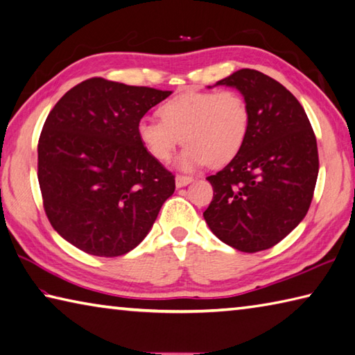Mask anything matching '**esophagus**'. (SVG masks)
Masks as SVG:
<instances>
[{
  "label": "esophagus",
  "mask_w": 355,
  "mask_h": 355,
  "mask_svg": "<svg viewBox=\"0 0 355 355\" xmlns=\"http://www.w3.org/2000/svg\"><path fill=\"white\" fill-rule=\"evenodd\" d=\"M193 180H192V177H187V175H177L175 177V186L177 187H184V186H187L189 183H192Z\"/></svg>",
  "instance_id": "34e87169"
}]
</instances>
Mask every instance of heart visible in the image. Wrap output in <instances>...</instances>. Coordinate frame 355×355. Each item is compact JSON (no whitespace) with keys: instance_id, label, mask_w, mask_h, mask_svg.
Wrapping results in <instances>:
<instances>
[{"instance_id":"heart-1","label":"heart","mask_w":355,"mask_h":355,"mask_svg":"<svg viewBox=\"0 0 355 355\" xmlns=\"http://www.w3.org/2000/svg\"><path fill=\"white\" fill-rule=\"evenodd\" d=\"M158 112L162 120L143 116L137 123L138 140L157 162H168L182 140L186 146L175 163L182 171L229 163L241 150L251 126V110L235 90L180 94Z\"/></svg>"}]
</instances>
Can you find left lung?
I'll return each instance as SVG.
<instances>
[{
  "label": "left lung",
  "instance_id": "left-lung-1",
  "mask_svg": "<svg viewBox=\"0 0 355 355\" xmlns=\"http://www.w3.org/2000/svg\"><path fill=\"white\" fill-rule=\"evenodd\" d=\"M214 86L245 96L251 126L239 154L206 178L214 198L203 217L215 237L237 251H265L309 209L318 175L314 130L295 96L259 71L240 69Z\"/></svg>",
  "mask_w": 355,
  "mask_h": 355
}]
</instances>
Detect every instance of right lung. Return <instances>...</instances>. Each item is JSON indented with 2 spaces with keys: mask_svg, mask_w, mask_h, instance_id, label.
<instances>
[{
  "mask_svg": "<svg viewBox=\"0 0 355 355\" xmlns=\"http://www.w3.org/2000/svg\"><path fill=\"white\" fill-rule=\"evenodd\" d=\"M172 90L90 78L61 96L38 141V182L49 221L96 257L140 245L175 178L144 150L137 123Z\"/></svg>",
  "mask_w": 355,
  "mask_h": 355,
  "instance_id": "add662e5",
  "label": "right lung"
}]
</instances>
